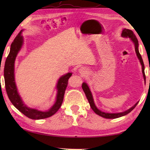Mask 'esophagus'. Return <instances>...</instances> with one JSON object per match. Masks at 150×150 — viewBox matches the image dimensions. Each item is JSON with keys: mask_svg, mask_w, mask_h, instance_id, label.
I'll return each mask as SVG.
<instances>
[{"mask_svg": "<svg viewBox=\"0 0 150 150\" xmlns=\"http://www.w3.org/2000/svg\"><path fill=\"white\" fill-rule=\"evenodd\" d=\"M79 72L80 73L81 75H85L88 73V69L86 68H85V67H81V68L79 69Z\"/></svg>", "mask_w": 150, "mask_h": 150, "instance_id": "34e87169", "label": "esophagus"}]
</instances>
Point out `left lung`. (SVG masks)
Segmentation results:
<instances>
[{
    "instance_id": "obj_1",
    "label": "left lung",
    "mask_w": 150,
    "mask_h": 150,
    "mask_svg": "<svg viewBox=\"0 0 150 150\" xmlns=\"http://www.w3.org/2000/svg\"><path fill=\"white\" fill-rule=\"evenodd\" d=\"M121 36L124 38H129L130 40H131L133 43L134 44L135 46V53L137 54V56L138 59L139 60L140 62H141V64L142 66V75H143V78H144V82L146 83V76H145V73H144V62H143V60L142 59V57L140 54L139 52V42L138 40L137 39V37L133 33V31L130 30L128 29H126V28H124L122 31V33H121ZM82 90H83L84 92L85 93L86 96L87 97V99L88 100L89 103H90V105L91 106V108L93 110L94 112L97 114L98 115H99L102 117L106 118V119H116V118H119L120 117H122L128 114L129 112L134 109L135 106L137 105L139 103V102H137V103H135L132 107H131L129 109L127 110L124 111H122V112H120V113H106L104 112V111H102L100 110H98L97 108L96 105L95 104V102L93 100V95L91 93V91L90 90V88H89L88 85L86 83V82H83L82 84Z\"/></svg>"
}]
</instances>
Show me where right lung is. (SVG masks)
Instances as JSON below:
<instances>
[{"instance_id": "right-lung-1", "label": "right lung", "mask_w": 150, "mask_h": 150, "mask_svg": "<svg viewBox=\"0 0 150 150\" xmlns=\"http://www.w3.org/2000/svg\"><path fill=\"white\" fill-rule=\"evenodd\" d=\"M22 31L23 30L21 31L12 42L10 52L5 62L4 75L6 90L11 103L24 115L35 120L46 119L53 115L61 106L66 88L68 86V79L71 76L72 73H68L61 76L57 81L55 102L48 110L40 111L27 106L18 93L15 80V61L24 43L23 36L22 35Z\"/></svg>"}]
</instances>
